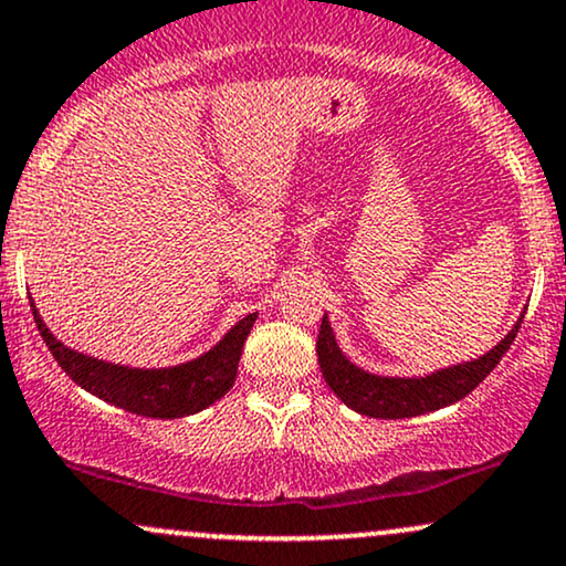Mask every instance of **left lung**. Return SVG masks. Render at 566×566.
<instances>
[{"label":"left lung","instance_id":"obj_1","mask_svg":"<svg viewBox=\"0 0 566 566\" xmlns=\"http://www.w3.org/2000/svg\"><path fill=\"white\" fill-rule=\"evenodd\" d=\"M522 319L524 314L513 324L511 333L495 348L486 350L484 356H479L473 361H463V365L437 369V373L426 375V378H382V375L365 373L361 367H356L354 361L346 359L340 346H337L327 314L322 319L316 356H319V367L327 386L354 412L382 420L415 418V415L433 412V409L465 399L497 367V361L503 359V354L511 348L518 327H522Z\"/></svg>","mask_w":566,"mask_h":566}]
</instances>
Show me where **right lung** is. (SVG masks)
I'll return each mask as SVG.
<instances>
[{
  "label": "right lung",
  "instance_id": "obj_1",
  "mask_svg": "<svg viewBox=\"0 0 566 566\" xmlns=\"http://www.w3.org/2000/svg\"><path fill=\"white\" fill-rule=\"evenodd\" d=\"M31 311H34L39 335L48 343L50 354L55 356L57 365L63 367V373L76 386L95 394L97 399L108 401V405L127 409V412L161 420L201 412L212 401H218L220 396L229 394L233 380H237V367L244 340L258 319V314H247L242 322L233 324L218 346H212L207 354L197 356V359L186 361V365L138 369L112 365V361L95 359V356L63 346L50 333L48 324L42 322L34 301H31Z\"/></svg>",
  "mask_w": 566,
  "mask_h": 566
}]
</instances>
